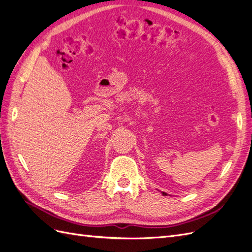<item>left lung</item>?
<instances>
[{"label": "left lung", "instance_id": "left-lung-1", "mask_svg": "<svg viewBox=\"0 0 252 252\" xmlns=\"http://www.w3.org/2000/svg\"><path fill=\"white\" fill-rule=\"evenodd\" d=\"M163 194H164V195H167V193H166V192H163Z\"/></svg>", "mask_w": 252, "mask_h": 252}]
</instances>
